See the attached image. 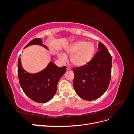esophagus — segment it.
I'll list each match as a JSON object with an SVG mask.
<instances>
[{
	"label": "esophagus",
	"mask_w": 134,
	"mask_h": 134,
	"mask_svg": "<svg viewBox=\"0 0 134 134\" xmlns=\"http://www.w3.org/2000/svg\"><path fill=\"white\" fill-rule=\"evenodd\" d=\"M71 69L69 67H67L66 68V70H70Z\"/></svg>",
	"instance_id": "34e87169"
}]
</instances>
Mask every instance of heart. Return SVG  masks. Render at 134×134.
Returning <instances> with one entry per match:
<instances>
[{"instance_id": "obj_1", "label": "heart", "mask_w": 134, "mask_h": 134, "mask_svg": "<svg viewBox=\"0 0 134 134\" xmlns=\"http://www.w3.org/2000/svg\"><path fill=\"white\" fill-rule=\"evenodd\" d=\"M95 51L94 43L84 40H79L65 48V54L70 56L71 64L76 66H83L87 64L94 56ZM59 57L63 61L66 60V56L62 52L59 54Z\"/></svg>"}]
</instances>
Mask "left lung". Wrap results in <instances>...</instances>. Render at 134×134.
<instances>
[{"label":"left lung","instance_id":"left-lung-1","mask_svg":"<svg viewBox=\"0 0 134 134\" xmlns=\"http://www.w3.org/2000/svg\"><path fill=\"white\" fill-rule=\"evenodd\" d=\"M99 51L87 65L74 68L73 86L76 94L86 100L98 98L106 92L111 76L112 57L102 43Z\"/></svg>","mask_w":134,"mask_h":134}]
</instances>
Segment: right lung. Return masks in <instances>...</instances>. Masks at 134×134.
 <instances>
[{"label":"right lung","mask_w":134,"mask_h":134,"mask_svg":"<svg viewBox=\"0 0 134 134\" xmlns=\"http://www.w3.org/2000/svg\"><path fill=\"white\" fill-rule=\"evenodd\" d=\"M32 44H40L46 47L41 40H32L25 47ZM66 67L59 68L54 63H50L47 66L39 72L30 74L22 68L21 59L18 61V76L20 86L25 94L37 103H45L51 100L56 94L57 84L65 72Z\"/></svg>","instance_id":"1"}]
</instances>
